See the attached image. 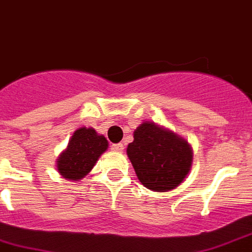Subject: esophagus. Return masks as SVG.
<instances>
[{"label":"esophagus","instance_id":"esophagus-1","mask_svg":"<svg viewBox=\"0 0 252 252\" xmlns=\"http://www.w3.org/2000/svg\"><path fill=\"white\" fill-rule=\"evenodd\" d=\"M112 149L114 152H122L125 149V145L122 143H118V144H113L112 145Z\"/></svg>","mask_w":252,"mask_h":252}]
</instances>
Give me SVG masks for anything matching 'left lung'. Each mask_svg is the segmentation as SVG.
Wrapping results in <instances>:
<instances>
[{
	"instance_id": "left-lung-1",
	"label": "left lung",
	"mask_w": 252,
	"mask_h": 252,
	"mask_svg": "<svg viewBox=\"0 0 252 252\" xmlns=\"http://www.w3.org/2000/svg\"><path fill=\"white\" fill-rule=\"evenodd\" d=\"M126 152L139 182L153 192L178 188L192 168L190 144L155 122H141Z\"/></svg>"
}]
</instances>
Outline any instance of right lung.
I'll return each instance as SVG.
<instances>
[{
  "label": "right lung",
  "mask_w": 252,
  "mask_h": 252,
  "mask_svg": "<svg viewBox=\"0 0 252 252\" xmlns=\"http://www.w3.org/2000/svg\"><path fill=\"white\" fill-rule=\"evenodd\" d=\"M108 149V140L104 135L97 134L93 127L77 128L56 161L60 175L70 182H80L93 167L97 159Z\"/></svg>",
  "instance_id": "right-lung-1"
}]
</instances>
